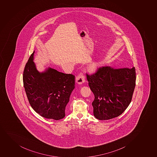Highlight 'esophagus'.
Segmentation results:
<instances>
[{"instance_id": "34e87169", "label": "esophagus", "mask_w": 157, "mask_h": 157, "mask_svg": "<svg viewBox=\"0 0 157 157\" xmlns=\"http://www.w3.org/2000/svg\"><path fill=\"white\" fill-rule=\"evenodd\" d=\"M85 81V77L82 73H80L76 76V82L78 84H82Z\"/></svg>"}]
</instances>
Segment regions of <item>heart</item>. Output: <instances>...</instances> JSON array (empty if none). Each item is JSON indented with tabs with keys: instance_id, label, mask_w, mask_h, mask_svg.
<instances>
[{
	"instance_id": "obj_1",
	"label": "heart",
	"mask_w": 157,
	"mask_h": 157,
	"mask_svg": "<svg viewBox=\"0 0 157 157\" xmlns=\"http://www.w3.org/2000/svg\"><path fill=\"white\" fill-rule=\"evenodd\" d=\"M101 64L99 62H93L89 65V69L91 72H95L100 68Z\"/></svg>"
}]
</instances>
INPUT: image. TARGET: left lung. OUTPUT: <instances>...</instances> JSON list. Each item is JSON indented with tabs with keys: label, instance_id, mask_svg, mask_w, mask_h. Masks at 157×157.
<instances>
[{
	"label": "left lung",
	"instance_id": "1",
	"mask_svg": "<svg viewBox=\"0 0 157 157\" xmlns=\"http://www.w3.org/2000/svg\"><path fill=\"white\" fill-rule=\"evenodd\" d=\"M86 76L94 95L92 103L94 117L105 121L121 115L132 100L136 86L135 68L115 69L103 67L94 75Z\"/></svg>",
	"mask_w": 157,
	"mask_h": 157
}]
</instances>
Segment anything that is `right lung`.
<instances>
[{
  "mask_svg": "<svg viewBox=\"0 0 157 157\" xmlns=\"http://www.w3.org/2000/svg\"><path fill=\"white\" fill-rule=\"evenodd\" d=\"M30 56L23 73V84L32 108L42 117L56 121L65 116L66 106L75 88V76L53 68L39 72Z\"/></svg>",
  "mask_w": 157,
  "mask_h": 157,
  "instance_id": "right-lung-1",
  "label": "right lung"
}]
</instances>
